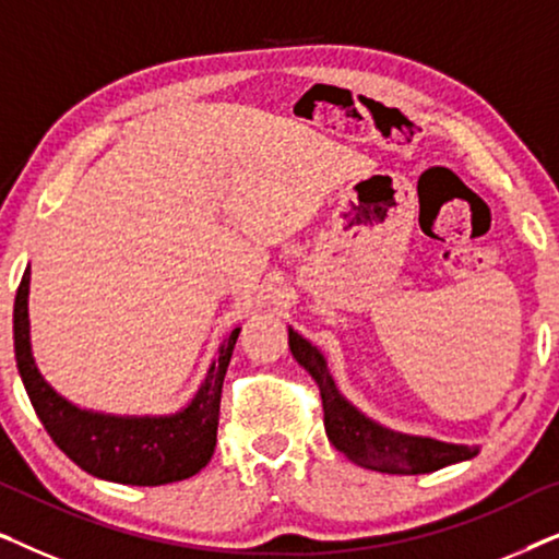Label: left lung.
I'll list each match as a JSON object with an SVG mask.
<instances>
[{
    "mask_svg": "<svg viewBox=\"0 0 559 559\" xmlns=\"http://www.w3.org/2000/svg\"><path fill=\"white\" fill-rule=\"evenodd\" d=\"M289 350H293L297 364L316 379L320 389L328 440L333 442L335 450H341L348 461L361 465V468L392 473V476H417V473H432L478 455V448L402 435L361 415L338 392L333 377L328 373L323 354L312 343L305 341L300 333H295L293 328H289Z\"/></svg>",
    "mask_w": 559,
    "mask_h": 559,
    "instance_id": "left-lung-1",
    "label": "left lung"
}]
</instances>
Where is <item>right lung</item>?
I'll list each match as a JSON object with an SVG mask.
<instances>
[{
    "instance_id": "add662e5",
    "label": "right lung",
    "mask_w": 559,
    "mask_h": 559,
    "mask_svg": "<svg viewBox=\"0 0 559 559\" xmlns=\"http://www.w3.org/2000/svg\"><path fill=\"white\" fill-rule=\"evenodd\" d=\"M29 266L14 297V356L29 402L52 442L91 476L127 486H163L205 468L216 450L221 386L241 328L221 343L195 400L170 417H114L79 409L37 371L29 348Z\"/></svg>"
}]
</instances>
